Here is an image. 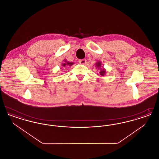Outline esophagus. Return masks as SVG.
Segmentation results:
<instances>
[{"label": "esophagus", "mask_w": 159, "mask_h": 159, "mask_svg": "<svg viewBox=\"0 0 159 159\" xmlns=\"http://www.w3.org/2000/svg\"><path fill=\"white\" fill-rule=\"evenodd\" d=\"M79 62L81 64H85L86 63V60L85 59H82V60H80L79 61Z\"/></svg>", "instance_id": "1"}]
</instances>
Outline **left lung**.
Masks as SVG:
<instances>
[{"label":"left lung","instance_id":"obj_1","mask_svg":"<svg viewBox=\"0 0 159 159\" xmlns=\"http://www.w3.org/2000/svg\"><path fill=\"white\" fill-rule=\"evenodd\" d=\"M96 67H98V68H100V67L101 66V62L100 61H98L96 64ZM105 74H106V70L105 69H104V68H101V71H100V72H99V75H101V76H104L105 75Z\"/></svg>","mask_w":159,"mask_h":159}]
</instances>
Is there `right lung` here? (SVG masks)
<instances>
[{"label": "right lung", "mask_w": 159, "mask_h": 159, "mask_svg": "<svg viewBox=\"0 0 159 159\" xmlns=\"http://www.w3.org/2000/svg\"><path fill=\"white\" fill-rule=\"evenodd\" d=\"M73 64V62H68V61L65 60L64 61V63L62 64V66L63 67H66V66H71Z\"/></svg>", "instance_id": "obj_1"}]
</instances>
